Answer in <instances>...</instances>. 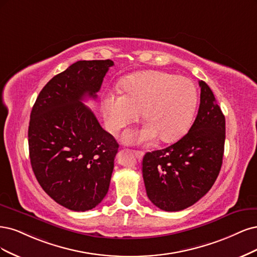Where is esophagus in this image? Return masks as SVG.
I'll return each mask as SVG.
<instances>
[{
  "instance_id": "34e87169",
  "label": "esophagus",
  "mask_w": 257,
  "mask_h": 257,
  "mask_svg": "<svg viewBox=\"0 0 257 257\" xmlns=\"http://www.w3.org/2000/svg\"><path fill=\"white\" fill-rule=\"evenodd\" d=\"M132 152H134L135 156L137 157L138 159H142L143 158V156H144L143 152H141V151H132Z\"/></svg>"
}]
</instances>
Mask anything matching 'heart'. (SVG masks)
<instances>
[{
	"instance_id": "obj_1",
	"label": "heart",
	"mask_w": 257,
	"mask_h": 257,
	"mask_svg": "<svg viewBox=\"0 0 257 257\" xmlns=\"http://www.w3.org/2000/svg\"><path fill=\"white\" fill-rule=\"evenodd\" d=\"M122 94L103 96L102 111L106 127L116 132L137 121L143 111L145 125L128 130L122 140L130 144L148 143L160 137L173 142L186 135L197 104L194 84L185 77L164 71H141L122 80Z\"/></svg>"
}]
</instances>
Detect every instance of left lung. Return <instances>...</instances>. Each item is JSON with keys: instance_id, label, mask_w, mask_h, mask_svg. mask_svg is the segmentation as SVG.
<instances>
[{"instance_id": "obj_1", "label": "left lung", "mask_w": 257, "mask_h": 257, "mask_svg": "<svg viewBox=\"0 0 257 257\" xmlns=\"http://www.w3.org/2000/svg\"><path fill=\"white\" fill-rule=\"evenodd\" d=\"M196 118L188 134L164 150L146 153L142 173L151 202L165 211L195 204L211 189L222 165L225 117L204 81Z\"/></svg>"}]
</instances>
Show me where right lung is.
I'll use <instances>...</instances> for the list:
<instances>
[{"instance_id": "obj_1", "label": "right lung", "mask_w": 257, "mask_h": 257, "mask_svg": "<svg viewBox=\"0 0 257 257\" xmlns=\"http://www.w3.org/2000/svg\"><path fill=\"white\" fill-rule=\"evenodd\" d=\"M111 60L79 61L56 74L33 105L29 151L33 172L51 198L73 211L101 203L118 144L82 102L97 98Z\"/></svg>"}]
</instances>
